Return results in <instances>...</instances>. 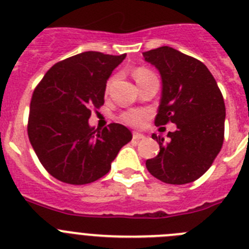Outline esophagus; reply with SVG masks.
Returning a JSON list of instances; mask_svg holds the SVG:
<instances>
[{
	"instance_id": "obj_1",
	"label": "esophagus",
	"mask_w": 249,
	"mask_h": 249,
	"mask_svg": "<svg viewBox=\"0 0 249 249\" xmlns=\"http://www.w3.org/2000/svg\"><path fill=\"white\" fill-rule=\"evenodd\" d=\"M144 138H146V136L142 135V133H140V132H133V140L135 141L144 140Z\"/></svg>"
}]
</instances>
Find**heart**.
<instances>
[{"instance_id":"heart-1","label":"heart","mask_w":249,"mask_h":249,"mask_svg":"<svg viewBox=\"0 0 249 249\" xmlns=\"http://www.w3.org/2000/svg\"><path fill=\"white\" fill-rule=\"evenodd\" d=\"M151 74L153 73H152L151 71H148L147 68H137V70L133 72V76H135L136 81L142 80V78H144V77L147 76H151ZM109 83H111V81H109L108 85H107V89L109 87ZM148 118H149L148 111H146V109H138V108L129 109V111L123 112L122 116H121V120L126 123V124H128V126H132V127L144 126Z\"/></svg>"}]
</instances>
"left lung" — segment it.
Wrapping results in <instances>:
<instances>
[{"label": "left lung", "mask_w": 249, "mask_h": 249, "mask_svg": "<svg viewBox=\"0 0 249 249\" xmlns=\"http://www.w3.org/2000/svg\"><path fill=\"white\" fill-rule=\"evenodd\" d=\"M162 78V97L156 126L176 123L177 129L164 138L152 135L160 153L146 160L148 172L169 184L198 179L212 166L223 144L226 106L208 68L191 56L168 46L143 52Z\"/></svg>", "instance_id": "1"}]
</instances>
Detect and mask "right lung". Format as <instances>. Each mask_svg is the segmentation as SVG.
Segmentation results:
<instances>
[{
	"mask_svg": "<svg viewBox=\"0 0 249 249\" xmlns=\"http://www.w3.org/2000/svg\"><path fill=\"white\" fill-rule=\"evenodd\" d=\"M126 53L82 52L59 61L35 89L28 138L52 177L68 184H87L109 172L132 133L120 123L103 129L89 124L93 109L105 103L106 83Z\"/></svg>",
	"mask_w": 249,
	"mask_h": 249,
	"instance_id": "1",
	"label": "right lung"
}]
</instances>
